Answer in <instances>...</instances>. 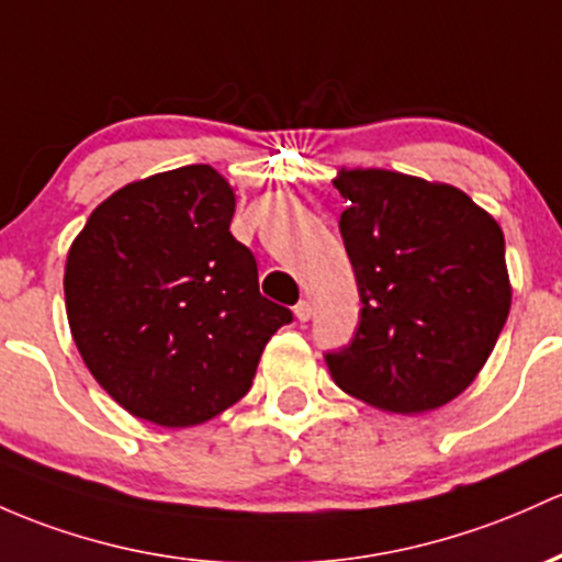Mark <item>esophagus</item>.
<instances>
[{"label": "esophagus", "instance_id": "obj_1", "mask_svg": "<svg viewBox=\"0 0 562 562\" xmlns=\"http://www.w3.org/2000/svg\"><path fill=\"white\" fill-rule=\"evenodd\" d=\"M293 312H295V317H299V323H310V319H312V304H310V301H299Z\"/></svg>", "mask_w": 562, "mask_h": 562}]
</instances>
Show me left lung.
I'll return each instance as SVG.
<instances>
[{
    "mask_svg": "<svg viewBox=\"0 0 562 562\" xmlns=\"http://www.w3.org/2000/svg\"><path fill=\"white\" fill-rule=\"evenodd\" d=\"M338 229L360 291V325L325 362L351 397L427 413L459 397L507 323L504 234L461 189L392 170H341Z\"/></svg>",
    "mask_w": 562,
    "mask_h": 562,
    "instance_id": "1",
    "label": "left lung"
}]
</instances>
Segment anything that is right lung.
<instances>
[{"label":"right lung","mask_w":562,"mask_h":562,"mask_svg":"<svg viewBox=\"0 0 562 562\" xmlns=\"http://www.w3.org/2000/svg\"><path fill=\"white\" fill-rule=\"evenodd\" d=\"M234 189L211 165L133 181L90 213L66 258L69 328L98 384L133 416L194 427L245 397L291 310L258 293L232 237Z\"/></svg>","instance_id":"obj_1"}]
</instances>
